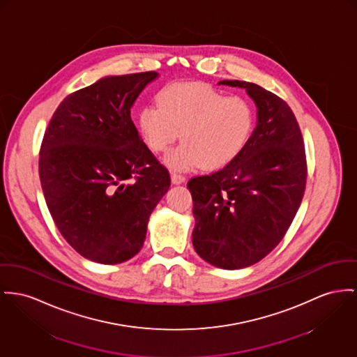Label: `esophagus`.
Listing matches in <instances>:
<instances>
[{
  "mask_svg": "<svg viewBox=\"0 0 357 357\" xmlns=\"http://www.w3.org/2000/svg\"><path fill=\"white\" fill-rule=\"evenodd\" d=\"M170 178H172V183L178 185V184H183L185 181V176L183 174H178V173H172L170 174Z\"/></svg>",
  "mask_w": 357,
  "mask_h": 357,
  "instance_id": "obj_1",
  "label": "esophagus"
}]
</instances>
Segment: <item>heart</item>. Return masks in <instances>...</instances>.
<instances>
[{
	"label": "heart",
	"mask_w": 357,
	"mask_h": 357,
	"mask_svg": "<svg viewBox=\"0 0 357 357\" xmlns=\"http://www.w3.org/2000/svg\"><path fill=\"white\" fill-rule=\"evenodd\" d=\"M158 105H144L138 128L150 150L161 153L180 137L164 162L173 170L218 169L231 162L249 142L255 109L241 96H226L207 84H170L158 93Z\"/></svg>",
	"instance_id": "1"
}]
</instances>
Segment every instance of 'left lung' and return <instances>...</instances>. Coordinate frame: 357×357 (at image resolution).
I'll return each mask as SVG.
<instances>
[{
    "label": "left lung",
    "mask_w": 357,
    "mask_h": 357,
    "mask_svg": "<svg viewBox=\"0 0 357 357\" xmlns=\"http://www.w3.org/2000/svg\"><path fill=\"white\" fill-rule=\"evenodd\" d=\"M257 123L245 149L226 167L190 178L192 243L204 261L241 269L262 260L284 237L301 206L307 178L305 143L291 108L279 96L246 81Z\"/></svg>",
    "instance_id": "left-lung-1"
}]
</instances>
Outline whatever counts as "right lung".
Listing matches in <instances>:
<instances>
[{"mask_svg": "<svg viewBox=\"0 0 357 357\" xmlns=\"http://www.w3.org/2000/svg\"><path fill=\"white\" fill-rule=\"evenodd\" d=\"M158 73L109 75L68 96L43 137L39 177L48 211L73 249L114 265L141 249L150 214L170 187L143 143L131 107Z\"/></svg>", "mask_w": 357, "mask_h": 357, "instance_id": "add662e5", "label": "right lung"}]
</instances>
